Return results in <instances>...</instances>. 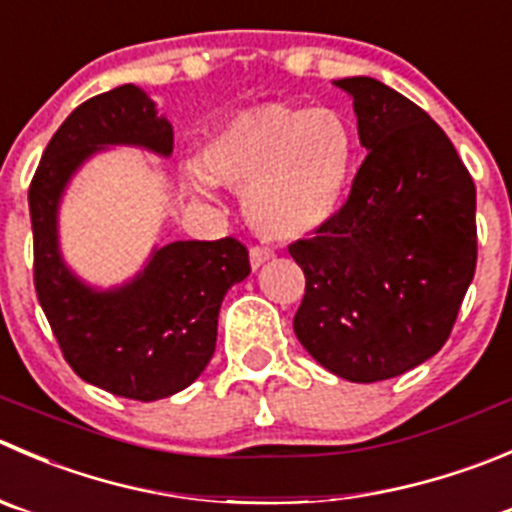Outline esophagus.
<instances>
[{"mask_svg":"<svg viewBox=\"0 0 512 512\" xmlns=\"http://www.w3.org/2000/svg\"><path fill=\"white\" fill-rule=\"evenodd\" d=\"M272 257H275V252L270 250V247H252L250 250V265L252 270H260L265 262H270Z\"/></svg>","mask_w":512,"mask_h":512,"instance_id":"34e87169","label":"esophagus"}]
</instances>
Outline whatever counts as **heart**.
<instances>
[{"label":"heart","mask_w":512,"mask_h":512,"mask_svg":"<svg viewBox=\"0 0 512 512\" xmlns=\"http://www.w3.org/2000/svg\"><path fill=\"white\" fill-rule=\"evenodd\" d=\"M357 165V137L337 109L265 102L232 114L202 145L207 182L242 192V212L270 240H300L340 210ZM197 190L202 182L195 180Z\"/></svg>","instance_id":"b5f03b06"}]
</instances>
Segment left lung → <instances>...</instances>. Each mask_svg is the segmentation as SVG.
I'll return each mask as SVG.
<instances>
[{
  "label": "left lung",
  "mask_w": 512,
  "mask_h": 512,
  "mask_svg": "<svg viewBox=\"0 0 512 512\" xmlns=\"http://www.w3.org/2000/svg\"><path fill=\"white\" fill-rule=\"evenodd\" d=\"M335 84L367 157L335 217L290 245L305 272L292 327L337 377L390 380L450 337L478 262L475 185L425 109L372 77Z\"/></svg>",
  "instance_id": "obj_1"
}]
</instances>
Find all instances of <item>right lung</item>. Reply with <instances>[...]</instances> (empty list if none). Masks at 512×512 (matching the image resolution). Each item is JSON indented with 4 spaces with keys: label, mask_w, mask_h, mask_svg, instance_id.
<instances>
[{
    "label": "right lung",
    "mask_w": 512,
    "mask_h": 512,
    "mask_svg": "<svg viewBox=\"0 0 512 512\" xmlns=\"http://www.w3.org/2000/svg\"><path fill=\"white\" fill-rule=\"evenodd\" d=\"M109 145L170 157L172 124L135 84L97 94L64 119L29 185L34 287L64 360L84 382L152 403L192 385L212 360L220 305L250 275V257L235 237L180 240L152 252L122 287L84 285L59 252V200L84 160Z\"/></svg>",
    "instance_id": "right-lung-1"
}]
</instances>
